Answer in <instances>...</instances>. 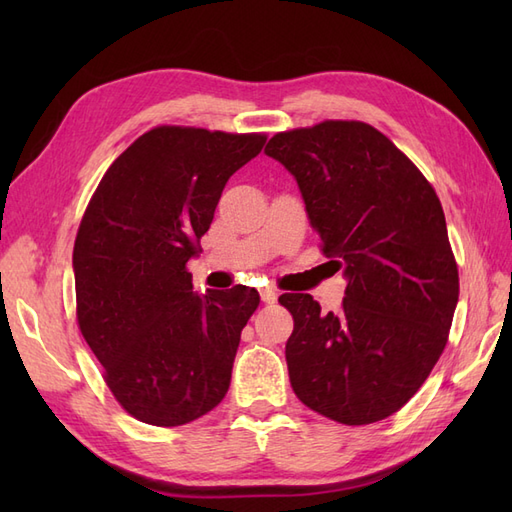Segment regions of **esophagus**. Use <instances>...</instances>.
<instances>
[{
	"label": "esophagus",
	"instance_id": "1",
	"mask_svg": "<svg viewBox=\"0 0 512 512\" xmlns=\"http://www.w3.org/2000/svg\"><path fill=\"white\" fill-rule=\"evenodd\" d=\"M277 297H280V292H277V288H273V286H267V288H262L260 290V299H262V303H275L277 301Z\"/></svg>",
	"mask_w": 512,
	"mask_h": 512
}]
</instances>
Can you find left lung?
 <instances>
[{"instance_id": "left-lung-1", "label": "left lung", "mask_w": 512, "mask_h": 512, "mask_svg": "<svg viewBox=\"0 0 512 512\" xmlns=\"http://www.w3.org/2000/svg\"><path fill=\"white\" fill-rule=\"evenodd\" d=\"M265 153L297 179L320 250L344 269L346 297L322 314L282 294L292 391L314 412L367 425L421 389L446 346L459 273L440 200L389 138L363 121L275 134Z\"/></svg>"}]
</instances>
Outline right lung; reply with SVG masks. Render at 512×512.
Returning a JSON list of instances; mask_svg holds the SVG:
<instances>
[{"label": "right lung", "instance_id": "1", "mask_svg": "<svg viewBox=\"0 0 512 512\" xmlns=\"http://www.w3.org/2000/svg\"><path fill=\"white\" fill-rule=\"evenodd\" d=\"M265 141L153 128L111 164L89 200L72 254L76 318L108 389L138 421L185 425L228 393L260 297L247 286L198 294L185 265L226 181Z\"/></svg>", "mask_w": 512, "mask_h": 512}]
</instances>
